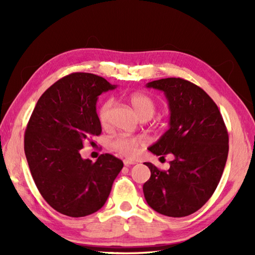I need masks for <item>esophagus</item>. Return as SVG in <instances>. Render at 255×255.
I'll use <instances>...</instances> for the list:
<instances>
[{
  "instance_id": "1",
  "label": "esophagus",
  "mask_w": 255,
  "mask_h": 255,
  "mask_svg": "<svg viewBox=\"0 0 255 255\" xmlns=\"http://www.w3.org/2000/svg\"><path fill=\"white\" fill-rule=\"evenodd\" d=\"M124 164L126 166H129V165H133V164H136V162L131 161V159H124Z\"/></svg>"
}]
</instances>
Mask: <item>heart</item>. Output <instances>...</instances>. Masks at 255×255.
<instances>
[{"label": "heart", "instance_id": "1", "mask_svg": "<svg viewBox=\"0 0 255 255\" xmlns=\"http://www.w3.org/2000/svg\"><path fill=\"white\" fill-rule=\"evenodd\" d=\"M128 101L130 103L133 110L140 119H149L152 118L155 111L157 109L156 101L147 93L144 92H133L128 96ZM112 107V100L108 99L102 103L100 109H99V120L102 126H106L109 120L110 110ZM145 139L140 136H126L120 135L114 139L110 140L109 148L112 152L117 153L122 156L133 157L138 152V148L144 145Z\"/></svg>", "mask_w": 255, "mask_h": 255}]
</instances>
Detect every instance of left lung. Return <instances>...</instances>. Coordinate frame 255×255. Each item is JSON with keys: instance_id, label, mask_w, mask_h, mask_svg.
<instances>
[{"instance_id": "left-lung-1", "label": "left lung", "mask_w": 255, "mask_h": 255, "mask_svg": "<svg viewBox=\"0 0 255 255\" xmlns=\"http://www.w3.org/2000/svg\"><path fill=\"white\" fill-rule=\"evenodd\" d=\"M163 91L169 102L170 128L149 152L174 156L167 171L145 163L150 178L143 185L145 199L157 213L184 217L213 196L228 155V133L216 103L204 90L180 77L146 84Z\"/></svg>"}]
</instances>
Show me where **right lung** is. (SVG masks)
Wrapping results in <instances>:
<instances>
[{"mask_svg":"<svg viewBox=\"0 0 255 255\" xmlns=\"http://www.w3.org/2000/svg\"><path fill=\"white\" fill-rule=\"evenodd\" d=\"M101 76L73 73L46 90L25 128L24 153L32 179L50 207L70 217H84L106 204L122 159L101 154L83 159L85 141L101 133L97 101L114 90Z\"/></svg>","mask_w":255,"mask_h":255,"instance_id":"add662e5","label":"right lung"}]
</instances>
